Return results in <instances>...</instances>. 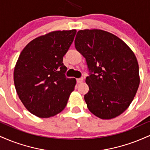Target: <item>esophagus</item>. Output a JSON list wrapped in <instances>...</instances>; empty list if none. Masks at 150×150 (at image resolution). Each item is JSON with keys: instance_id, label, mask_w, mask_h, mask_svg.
<instances>
[{"instance_id": "34e87169", "label": "esophagus", "mask_w": 150, "mask_h": 150, "mask_svg": "<svg viewBox=\"0 0 150 150\" xmlns=\"http://www.w3.org/2000/svg\"><path fill=\"white\" fill-rule=\"evenodd\" d=\"M77 83H81V82H83V78H82V77H80V78H77Z\"/></svg>"}]
</instances>
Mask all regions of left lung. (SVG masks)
<instances>
[{"instance_id": "obj_1", "label": "left lung", "mask_w": 150, "mask_h": 150, "mask_svg": "<svg viewBox=\"0 0 150 150\" xmlns=\"http://www.w3.org/2000/svg\"><path fill=\"white\" fill-rule=\"evenodd\" d=\"M75 46L89 70L85 95L87 108L101 119L123 113L131 104L139 85V66L132 50L114 34L101 30L77 32Z\"/></svg>"}]
</instances>
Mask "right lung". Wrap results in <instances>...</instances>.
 Listing matches in <instances>:
<instances>
[{
    "mask_svg": "<svg viewBox=\"0 0 150 150\" xmlns=\"http://www.w3.org/2000/svg\"><path fill=\"white\" fill-rule=\"evenodd\" d=\"M76 30L55 31L30 42L22 50L14 70L17 93L26 108L39 118H49L66 106L76 80L68 78L63 57Z\"/></svg>",
    "mask_w": 150,
    "mask_h": 150,
    "instance_id": "add662e5",
    "label": "right lung"
}]
</instances>
